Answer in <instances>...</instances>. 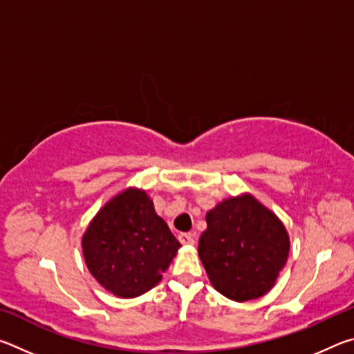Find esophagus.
Returning a JSON list of instances; mask_svg holds the SVG:
<instances>
[{
    "label": "esophagus",
    "mask_w": 354,
    "mask_h": 354,
    "mask_svg": "<svg viewBox=\"0 0 354 354\" xmlns=\"http://www.w3.org/2000/svg\"><path fill=\"white\" fill-rule=\"evenodd\" d=\"M178 239L183 245H194L195 243V236L190 234V232H183V234H179Z\"/></svg>",
    "instance_id": "esophagus-1"
}]
</instances>
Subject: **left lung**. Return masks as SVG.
Returning a JSON list of instances; mask_svg holds the SVG:
<instances>
[{
	"instance_id": "left-lung-1",
	"label": "left lung",
	"mask_w": 354,
	"mask_h": 354,
	"mask_svg": "<svg viewBox=\"0 0 354 354\" xmlns=\"http://www.w3.org/2000/svg\"><path fill=\"white\" fill-rule=\"evenodd\" d=\"M198 256L214 289L234 301L261 298L286 266L290 241L278 215L242 194L206 214Z\"/></svg>"
}]
</instances>
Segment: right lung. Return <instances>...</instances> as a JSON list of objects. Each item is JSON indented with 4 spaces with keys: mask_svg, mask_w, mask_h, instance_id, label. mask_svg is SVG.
Returning <instances> with one entry per match:
<instances>
[{
    "mask_svg": "<svg viewBox=\"0 0 354 354\" xmlns=\"http://www.w3.org/2000/svg\"><path fill=\"white\" fill-rule=\"evenodd\" d=\"M92 277L120 298H136L162 279L181 243L143 189L128 187L100 209L82 236Z\"/></svg>",
    "mask_w": 354,
    "mask_h": 354,
    "instance_id": "add662e5",
    "label": "right lung"
}]
</instances>
